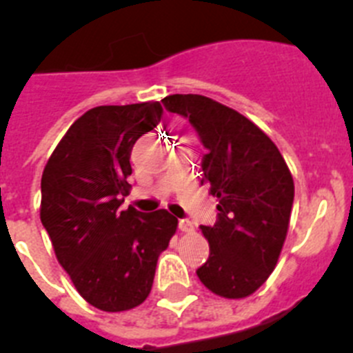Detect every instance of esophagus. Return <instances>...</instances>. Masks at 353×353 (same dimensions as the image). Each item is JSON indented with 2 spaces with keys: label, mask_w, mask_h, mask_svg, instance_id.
<instances>
[{
  "label": "esophagus",
  "mask_w": 353,
  "mask_h": 353,
  "mask_svg": "<svg viewBox=\"0 0 353 353\" xmlns=\"http://www.w3.org/2000/svg\"><path fill=\"white\" fill-rule=\"evenodd\" d=\"M179 230L184 233H192L195 230V225L190 219H179Z\"/></svg>",
  "instance_id": "obj_1"
}]
</instances>
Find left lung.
Masks as SVG:
<instances>
[{
	"label": "left lung",
	"instance_id": "left-lung-1",
	"mask_svg": "<svg viewBox=\"0 0 353 353\" xmlns=\"http://www.w3.org/2000/svg\"><path fill=\"white\" fill-rule=\"evenodd\" d=\"M161 102L195 127L207 148L202 183L219 200L216 225L200 226L210 254L196 275L221 298H247L273 272L288 236L291 170L273 141L239 111L196 94L167 95Z\"/></svg>",
	"mask_w": 353,
	"mask_h": 353
}]
</instances>
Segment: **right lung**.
I'll use <instances>...</instances> for the list:
<instances>
[{"label":"right lung","mask_w":353,"mask_h":353,"mask_svg":"<svg viewBox=\"0 0 353 353\" xmlns=\"http://www.w3.org/2000/svg\"><path fill=\"white\" fill-rule=\"evenodd\" d=\"M161 113L160 102L92 108L43 170L41 223L77 291L99 310H130L150 296L158 256L177 230L165 209L120 210L130 190L132 148Z\"/></svg>","instance_id":"obj_1"}]
</instances>
